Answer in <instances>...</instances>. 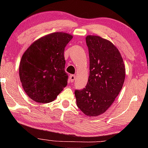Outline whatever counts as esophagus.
I'll return each instance as SVG.
<instances>
[{"mask_svg":"<svg viewBox=\"0 0 148 148\" xmlns=\"http://www.w3.org/2000/svg\"><path fill=\"white\" fill-rule=\"evenodd\" d=\"M75 76L74 75H71L69 76V80L71 83L73 82V81L75 80Z\"/></svg>","mask_w":148,"mask_h":148,"instance_id":"obj_1","label":"esophagus"}]
</instances>
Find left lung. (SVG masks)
Masks as SVG:
<instances>
[{"label": "left lung", "instance_id": "left-lung-1", "mask_svg": "<svg viewBox=\"0 0 148 148\" xmlns=\"http://www.w3.org/2000/svg\"><path fill=\"white\" fill-rule=\"evenodd\" d=\"M90 57V75L86 88L75 91L78 108L87 116H97L108 110L123 88L125 67L120 52L112 42L98 36L86 38Z\"/></svg>", "mask_w": 148, "mask_h": 148}]
</instances>
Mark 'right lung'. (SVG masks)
I'll list each match as a JSON object with an SVG mask.
<instances>
[{"instance_id": "right-lung-1", "label": "right lung", "mask_w": 148, "mask_h": 148, "mask_svg": "<svg viewBox=\"0 0 148 148\" xmlns=\"http://www.w3.org/2000/svg\"><path fill=\"white\" fill-rule=\"evenodd\" d=\"M73 36L55 32L33 42L22 56L19 77L26 94L39 103H49L67 85L64 48Z\"/></svg>"}]
</instances>
